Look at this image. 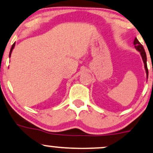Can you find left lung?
<instances>
[{
    "mask_svg": "<svg viewBox=\"0 0 153 153\" xmlns=\"http://www.w3.org/2000/svg\"><path fill=\"white\" fill-rule=\"evenodd\" d=\"M133 44H134L135 49H136L138 52H140V54H141L144 65H145V71H146L147 78H148V69H147V56H146V53H145V49H144L143 46L140 44V42L138 41L137 38L134 39V43Z\"/></svg>",
    "mask_w": 153,
    "mask_h": 153,
    "instance_id": "1",
    "label": "left lung"
}]
</instances>
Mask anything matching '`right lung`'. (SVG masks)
<instances>
[{"label": "right lung", "mask_w": 153, "mask_h": 153, "mask_svg": "<svg viewBox=\"0 0 153 153\" xmlns=\"http://www.w3.org/2000/svg\"><path fill=\"white\" fill-rule=\"evenodd\" d=\"M14 47H15V43H13V45H12L11 48H10V53H9V57H10V55H11V53H12V51H13V48H14Z\"/></svg>", "instance_id": "obj_1"}]
</instances>
